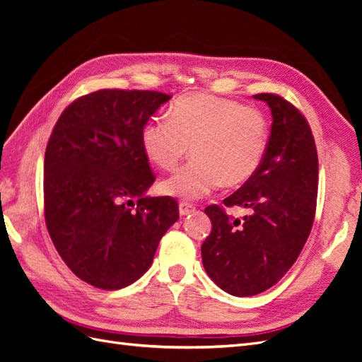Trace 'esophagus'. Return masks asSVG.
Segmentation results:
<instances>
[{
    "label": "esophagus",
    "instance_id": "obj_1",
    "mask_svg": "<svg viewBox=\"0 0 362 362\" xmlns=\"http://www.w3.org/2000/svg\"><path fill=\"white\" fill-rule=\"evenodd\" d=\"M194 211V206L192 204H187V202H181L180 204V216H187L190 213Z\"/></svg>",
    "mask_w": 362,
    "mask_h": 362
}]
</instances>
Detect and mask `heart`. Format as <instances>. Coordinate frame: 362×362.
I'll use <instances>...</instances> for the list:
<instances>
[{
	"label": "heart",
	"mask_w": 362,
	"mask_h": 362,
	"mask_svg": "<svg viewBox=\"0 0 362 362\" xmlns=\"http://www.w3.org/2000/svg\"><path fill=\"white\" fill-rule=\"evenodd\" d=\"M269 145V120L257 107L214 95L193 93L173 101L168 119H154L141 131L146 157L173 169L187 154L192 161L161 181L164 194L199 199L225 187H238L258 172Z\"/></svg>",
	"instance_id": "b5f03b06"
}]
</instances>
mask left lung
Returning a JSON list of instances; mask_svg holds the SVG:
<instances>
[{
    "instance_id": "1",
    "label": "left lung",
    "mask_w": 362,
    "mask_h": 362,
    "mask_svg": "<svg viewBox=\"0 0 362 362\" xmlns=\"http://www.w3.org/2000/svg\"><path fill=\"white\" fill-rule=\"evenodd\" d=\"M254 98L273 119L266 156L254 177L223 199L252 213L238 221L218 205L206 206L213 229L201 246L208 276L238 298L266 291L294 264L311 233L319 187L315 141L303 115L278 95Z\"/></svg>"
}]
</instances>
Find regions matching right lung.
<instances>
[{
    "label": "right lung",
    "instance_id": "right-lung-1",
    "mask_svg": "<svg viewBox=\"0 0 362 362\" xmlns=\"http://www.w3.org/2000/svg\"><path fill=\"white\" fill-rule=\"evenodd\" d=\"M172 96L103 89L64 108L43 161L48 233L81 281L119 290L151 267L161 237L180 218L170 196L151 198L156 181L141 131Z\"/></svg>",
    "mask_w": 362,
    "mask_h": 362
}]
</instances>
